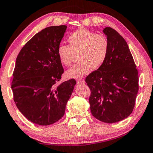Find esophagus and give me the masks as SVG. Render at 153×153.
Here are the masks:
<instances>
[{"label":"esophagus","instance_id":"1","mask_svg":"<svg viewBox=\"0 0 153 153\" xmlns=\"http://www.w3.org/2000/svg\"><path fill=\"white\" fill-rule=\"evenodd\" d=\"M77 83H79V84H84L85 82V79H77Z\"/></svg>","mask_w":153,"mask_h":153}]
</instances>
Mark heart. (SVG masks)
Wrapping results in <instances>:
<instances>
[{
  "instance_id": "obj_1",
  "label": "heart",
  "mask_w": 153,
  "mask_h": 153,
  "mask_svg": "<svg viewBox=\"0 0 153 153\" xmlns=\"http://www.w3.org/2000/svg\"><path fill=\"white\" fill-rule=\"evenodd\" d=\"M68 45L60 44L57 53L62 65L69 66L77 55L78 62L66 71L70 78H78L98 69L105 63L109 49L108 39L103 34H96L81 28L68 37Z\"/></svg>"
}]
</instances>
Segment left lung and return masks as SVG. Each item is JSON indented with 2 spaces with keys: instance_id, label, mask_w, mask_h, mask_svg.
I'll use <instances>...</instances> for the list:
<instances>
[{
  "instance_id": "obj_1",
  "label": "left lung",
  "mask_w": 153,
  "mask_h": 153,
  "mask_svg": "<svg viewBox=\"0 0 153 153\" xmlns=\"http://www.w3.org/2000/svg\"><path fill=\"white\" fill-rule=\"evenodd\" d=\"M103 32L109 42L107 59L85 82L91 91L92 115L102 122L114 123L132 114L139 91V76L124 38L110 27Z\"/></svg>"
}]
</instances>
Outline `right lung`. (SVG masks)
<instances>
[{
	"instance_id": "1",
	"label": "right lung",
	"mask_w": 153,
	"mask_h": 153,
	"mask_svg": "<svg viewBox=\"0 0 153 153\" xmlns=\"http://www.w3.org/2000/svg\"><path fill=\"white\" fill-rule=\"evenodd\" d=\"M66 27L51 26L39 32L16 57L13 98L19 110L33 123L49 126L61 119L76 84L75 79L59 84L64 68L57 50Z\"/></svg>"
}]
</instances>
